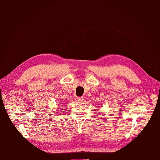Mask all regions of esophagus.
I'll use <instances>...</instances> for the list:
<instances>
[{"mask_svg":"<svg viewBox=\"0 0 160 160\" xmlns=\"http://www.w3.org/2000/svg\"><path fill=\"white\" fill-rule=\"evenodd\" d=\"M77 101L79 102H82L83 101V97H77Z\"/></svg>","mask_w":160,"mask_h":160,"instance_id":"obj_1","label":"esophagus"}]
</instances>
